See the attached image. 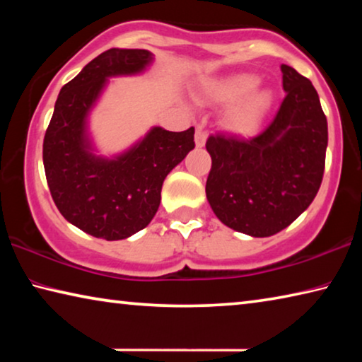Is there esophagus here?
I'll return each mask as SVG.
<instances>
[{
	"label": "esophagus",
	"mask_w": 362,
	"mask_h": 362,
	"mask_svg": "<svg viewBox=\"0 0 362 362\" xmlns=\"http://www.w3.org/2000/svg\"><path fill=\"white\" fill-rule=\"evenodd\" d=\"M206 139H207V136H206V132L201 129H196V134H194V142H196V146H198V148H201V146H204V144H206Z\"/></svg>",
	"instance_id": "34e87169"
}]
</instances>
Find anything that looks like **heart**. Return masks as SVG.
Here are the masks:
<instances>
[{
  "label": "heart",
  "mask_w": 362,
  "mask_h": 362,
  "mask_svg": "<svg viewBox=\"0 0 362 362\" xmlns=\"http://www.w3.org/2000/svg\"><path fill=\"white\" fill-rule=\"evenodd\" d=\"M257 86L259 78L254 75H235L206 83L204 94L214 102H236L226 113V126L233 132L247 136L259 129L273 99L267 89L254 93Z\"/></svg>",
  "instance_id": "b5f03b06"
}]
</instances>
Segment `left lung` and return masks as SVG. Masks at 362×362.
<instances>
[{
  "label": "left lung",
  "instance_id": "left-lung-1",
  "mask_svg": "<svg viewBox=\"0 0 362 362\" xmlns=\"http://www.w3.org/2000/svg\"><path fill=\"white\" fill-rule=\"evenodd\" d=\"M286 97L259 136H209L206 196L222 223L254 238L276 235L313 203L321 187L327 119L308 78L281 65Z\"/></svg>",
  "mask_w": 362,
  "mask_h": 362
}]
</instances>
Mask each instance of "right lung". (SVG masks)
Wrapping results in <instances>:
<instances>
[{
	"instance_id": "right-lung-1",
	"label": "right lung",
	"mask_w": 362,
	"mask_h": 362,
	"mask_svg": "<svg viewBox=\"0 0 362 362\" xmlns=\"http://www.w3.org/2000/svg\"><path fill=\"white\" fill-rule=\"evenodd\" d=\"M153 60L145 49H108L66 83L57 97L45 142L49 192L60 214L89 235L126 240L151 222L168 174L194 148V127L170 132L153 127L113 159L95 156L88 115L108 78L136 75Z\"/></svg>"
}]
</instances>
